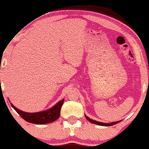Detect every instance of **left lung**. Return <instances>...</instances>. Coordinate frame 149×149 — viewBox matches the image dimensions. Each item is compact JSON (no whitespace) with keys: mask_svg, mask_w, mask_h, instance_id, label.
I'll use <instances>...</instances> for the list:
<instances>
[{"mask_svg":"<svg viewBox=\"0 0 149 149\" xmlns=\"http://www.w3.org/2000/svg\"><path fill=\"white\" fill-rule=\"evenodd\" d=\"M85 117H86V119L88 120V121L91 122V123H93V124H96V125H102V126H110V125H115V124L119 123V122L121 121V120H118V121L112 122V123H102V122H99V121H97V120H93V119H91V118H89V117L87 116L86 114H85Z\"/></svg>","mask_w":149,"mask_h":149,"instance_id":"1","label":"left lung"}]
</instances>
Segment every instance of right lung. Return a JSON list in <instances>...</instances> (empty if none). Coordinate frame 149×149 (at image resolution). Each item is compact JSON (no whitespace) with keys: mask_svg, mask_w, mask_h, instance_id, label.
Masks as SVG:
<instances>
[{"mask_svg":"<svg viewBox=\"0 0 149 149\" xmlns=\"http://www.w3.org/2000/svg\"><path fill=\"white\" fill-rule=\"evenodd\" d=\"M63 102L64 99H63L59 102H58L55 105L50 109L35 113H29L23 111L22 110L17 109L12 103L11 106L26 121L34 124H46L52 123V122L57 120L59 118L61 107H62Z\"/></svg>","mask_w":149,"mask_h":149,"instance_id":"add662e5","label":"right lung"}]
</instances>
